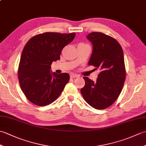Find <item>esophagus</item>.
Returning <instances> with one entry per match:
<instances>
[{"instance_id": "34e87169", "label": "esophagus", "mask_w": 146, "mask_h": 146, "mask_svg": "<svg viewBox=\"0 0 146 146\" xmlns=\"http://www.w3.org/2000/svg\"><path fill=\"white\" fill-rule=\"evenodd\" d=\"M79 75H75V74H73V73H71L70 74V77L71 78H76V77H78Z\"/></svg>"}]
</instances>
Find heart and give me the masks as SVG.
<instances>
[{
    "instance_id": "1",
    "label": "heart",
    "mask_w": 146,
    "mask_h": 146,
    "mask_svg": "<svg viewBox=\"0 0 146 146\" xmlns=\"http://www.w3.org/2000/svg\"><path fill=\"white\" fill-rule=\"evenodd\" d=\"M80 44H83V43H80Z\"/></svg>"
}]
</instances>
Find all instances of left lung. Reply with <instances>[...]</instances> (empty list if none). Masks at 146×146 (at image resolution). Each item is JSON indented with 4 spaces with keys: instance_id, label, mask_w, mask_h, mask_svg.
<instances>
[{
    "instance_id": "1",
    "label": "left lung",
    "mask_w": 146,
    "mask_h": 146,
    "mask_svg": "<svg viewBox=\"0 0 146 146\" xmlns=\"http://www.w3.org/2000/svg\"><path fill=\"white\" fill-rule=\"evenodd\" d=\"M86 38L93 44L89 66L100 70L97 81L84 76L85 85L81 94L87 103L102 110L112 105L122 91L125 80L123 52L117 40L99 32L90 33Z\"/></svg>"
}]
</instances>
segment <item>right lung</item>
I'll return each mask as SVG.
<instances>
[{"label": "right lung", "instance_id": "1", "mask_svg": "<svg viewBox=\"0 0 146 146\" xmlns=\"http://www.w3.org/2000/svg\"><path fill=\"white\" fill-rule=\"evenodd\" d=\"M75 33H45L31 38L22 52L18 79L28 100L38 106L52 103L70 80L67 73H52L51 64L60 59L62 49L75 38Z\"/></svg>", "mask_w": 146, "mask_h": 146}]
</instances>
